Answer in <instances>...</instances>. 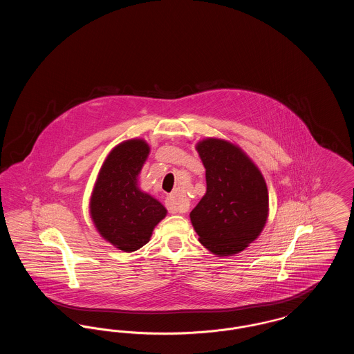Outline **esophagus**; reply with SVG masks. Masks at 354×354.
<instances>
[{"mask_svg":"<svg viewBox=\"0 0 354 354\" xmlns=\"http://www.w3.org/2000/svg\"><path fill=\"white\" fill-rule=\"evenodd\" d=\"M166 207L171 214H183L187 211L185 203L180 201V192L176 191L166 199Z\"/></svg>","mask_w":354,"mask_h":354,"instance_id":"obj_1","label":"esophagus"}]
</instances>
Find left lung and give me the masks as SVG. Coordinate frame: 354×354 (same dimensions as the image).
Listing matches in <instances>:
<instances>
[{"label":"left lung","mask_w":354,"mask_h":354,"mask_svg":"<svg viewBox=\"0 0 354 354\" xmlns=\"http://www.w3.org/2000/svg\"><path fill=\"white\" fill-rule=\"evenodd\" d=\"M195 147L205 169L207 189L189 214L194 230L209 252H241L268 219L266 179L252 159L230 140L205 138Z\"/></svg>","instance_id":"left-lung-1"}]
</instances>
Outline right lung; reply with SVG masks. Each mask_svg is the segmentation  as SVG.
Returning a JSON list of instances; mask_svg holds the SVG:
<instances>
[{
  "mask_svg": "<svg viewBox=\"0 0 354 354\" xmlns=\"http://www.w3.org/2000/svg\"><path fill=\"white\" fill-rule=\"evenodd\" d=\"M150 153L145 139H129L109 152L90 198V216L100 235L123 252L150 241L153 228L167 215L165 205L138 185Z\"/></svg>",
  "mask_w": 354,
  "mask_h": 354,
  "instance_id": "obj_1",
  "label": "right lung"
}]
</instances>
